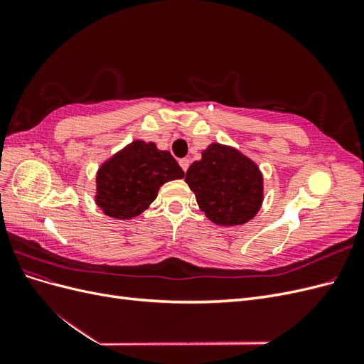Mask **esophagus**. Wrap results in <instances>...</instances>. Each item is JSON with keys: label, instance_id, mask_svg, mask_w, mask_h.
<instances>
[{"label": "esophagus", "instance_id": "34e87169", "mask_svg": "<svg viewBox=\"0 0 364 364\" xmlns=\"http://www.w3.org/2000/svg\"><path fill=\"white\" fill-rule=\"evenodd\" d=\"M179 165H181L183 171H186V170H188V167H190V159H186V158L179 159Z\"/></svg>", "mask_w": 364, "mask_h": 364}]
</instances>
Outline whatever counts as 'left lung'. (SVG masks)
I'll return each instance as SVG.
<instances>
[{
    "label": "left lung",
    "mask_w": 364,
    "mask_h": 364,
    "mask_svg": "<svg viewBox=\"0 0 364 364\" xmlns=\"http://www.w3.org/2000/svg\"><path fill=\"white\" fill-rule=\"evenodd\" d=\"M200 211L218 226H240L255 217L264 200L258 165L240 150L213 142L185 176Z\"/></svg>",
    "instance_id": "8db88e82"
}]
</instances>
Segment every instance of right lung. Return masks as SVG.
Masks as SVG:
<instances>
[{
	"label": "right lung",
	"mask_w": 364,
	"mask_h": 364,
	"mask_svg": "<svg viewBox=\"0 0 364 364\" xmlns=\"http://www.w3.org/2000/svg\"><path fill=\"white\" fill-rule=\"evenodd\" d=\"M185 176L179 164L155 142L132 141L106 159L95 176V203L117 220H132L151 205L165 182Z\"/></svg>",
	"instance_id": "1"
}]
</instances>
